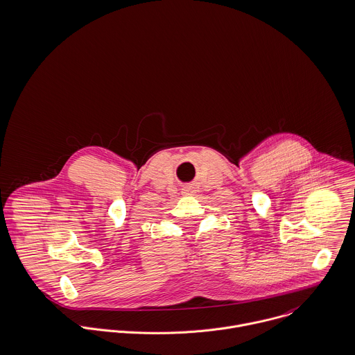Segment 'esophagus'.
I'll list each match as a JSON object with an SVG mask.
<instances>
[{
  "label": "esophagus",
  "mask_w": 355,
  "mask_h": 355,
  "mask_svg": "<svg viewBox=\"0 0 355 355\" xmlns=\"http://www.w3.org/2000/svg\"><path fill=\"white\" fill-rule=\"evenodd\" d=\"M193 193H194V191H193L191 187H184V189H183V194H184V196H191Z\"/></svg>",
  "instance_id": "34e87169"
}]
</instances>
